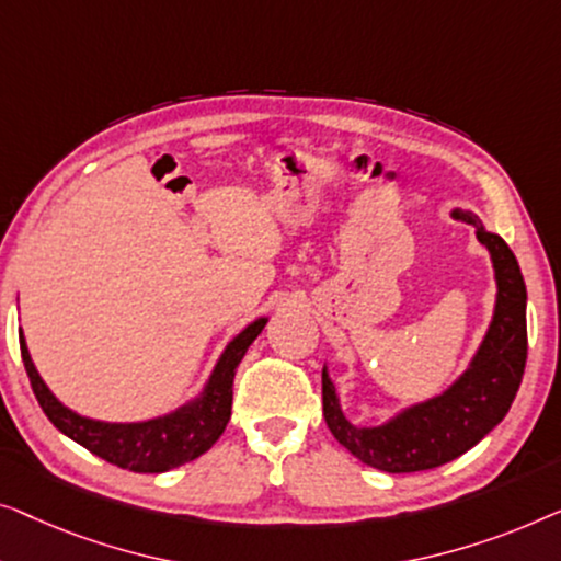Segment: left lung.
<instances>
[{
	"label": "left lung",
	"instance_id": "1",
	"mask_svg": "<svg viewBox=\"0 0 561 561\" xmlns=\"http://www.w3.org/2000/svg\"><path fill=\"white\" fill-rule=\"evenodd\" d=\"M455 218L478 226L470 213ZM478 241L491 251L499 299L483 345L470 368L449 389L416 404L381 427H353L337 404L335 386L322 368V414L333 437L360 462L383 472L439 468L476 447L514 404L526 368V284L514 251L501 236L478 226Z\"/></svg>",
	"mask_w": 561,
	"mask_h": 561
}]
</instances>
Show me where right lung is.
Instances as JSON below:
<instances>
[{"label":"right lung","instance_id":"obj_1","mask_svg":"<svg viewBox=\"0 0 561 561\" xmlns=\"http://www.w3.org/2000/svg\"><path fill=\"white\" fill-rule=\"evenodd\" d=\"M266 320H256L236 335L220 356L216 370H213L203 397L193 404L178 409L175 414L160 416V420L137 422V424H108L85 420V416L70 412L47 389L41 374L35 370V363L30 358L27 343L20 333L22 363L30 376L37 401L43 412L62 435L70 437L78 445H83L89 453L99 455L101 460L116 465V468L131 472H164L178 468L201 457L205 449L216 445V439L224 435L228 420H231L233 404V376L241 358L247 356L249 345L262 333Z\"/></svg>","mask_w":561,"mask_h":561}]
</instances>
